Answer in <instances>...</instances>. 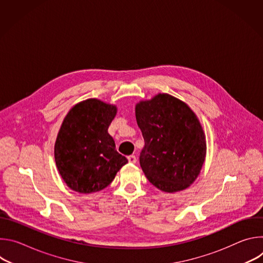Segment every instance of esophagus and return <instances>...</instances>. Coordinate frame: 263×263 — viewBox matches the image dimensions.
Instances as JSON below:
<instances>
[{
    "label": "esophagus",
    "mask_w": 263,
    "mask_h": 263,
    "mask_svg": "<svg viewBox=\"0 0 263 263\" xmlns=\"http://www.w3.org/2000/svg\"><path fill=\"white\" fill-rule=\"evenodd\" d=\"M128 160H129V162H131V163H135V162L137 161L135 155H130V156H128Z\"/></svg>",
    "instance_id": "obj_1"
}]
</instances>
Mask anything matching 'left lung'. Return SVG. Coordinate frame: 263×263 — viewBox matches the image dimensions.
<instances>
[{"instance_id":"obj_1","label":"left lung","mask_w":263,"mask_h":263,"mask_svg":"<svg viewBox=\"0 0 263 263\" xmlns=\"http://www.w3.org/2000/svg\"><path fill=\"white\" fill-rule=\"evenodd\" d=\"M135 116L144 139L139 163L147 180L165 193L187 189L199 176L206 155L205 135L193 110L159 93L138 103Z\"/></svg>"}]
</instances>
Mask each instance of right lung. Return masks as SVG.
Returning a JSON list of instances; mask_svg holds the SVG:
<instances>
[{"label": "right lung", "instance_id": "1", "mask_svg": "<svg viewBox=\"0 0 263 263\" xmlns=\"http://www.w3.org/2000/svg\"><path fill=\"white\" fill-rule=\"evenodd\" d=\"M116 115V106L89 99L74 105L65 117L55 143V161L70 190L100 192L128 162L108 133Z\"/></svg>", "mask_w": 263, "mask_h": 263}]
</instances>
